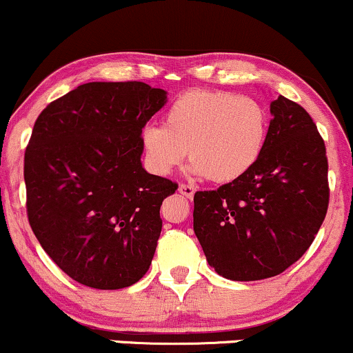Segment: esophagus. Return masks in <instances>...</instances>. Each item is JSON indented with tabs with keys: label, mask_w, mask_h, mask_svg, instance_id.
<instances>
[{
	"label": "esophagus",
	"mask_w": 353,
	"mask_h": 353,
	"mask_svg": "<svg viewBox=\"0 0 353 353\" xmlns=\"http://www.w3.org/2000/svg\"><path fill=\"white\" fill-rule=\"evenodd\" d=\"M178 192L181 193V195L183 196H187V198H193V195H195V187H192V185H185V183H181L180 185V188H178Z\"/></svg>",
	"instance_id": "34e87169"
}]
</instances>
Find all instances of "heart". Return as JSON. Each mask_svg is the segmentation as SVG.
Segmentation results:
<instances>
[{
  "mask_svg": "<svg viewBox=\"0 0 353 353\" xmlns=\"http://www.w3.org/2000/svg\"><path fill=\"white\" fill-rule=\"evenodd\" d=\"M268 133V113L252 97L193 90L180 94L163 114V125L145 128L146 161L168 175L187 157L190 172L228 183L259 161Z\"/></svg>",
  "mask_w": 353,
  "mask_h": 353,
  "instance_id": "1",
  "label": "heart"
}]
</instances>
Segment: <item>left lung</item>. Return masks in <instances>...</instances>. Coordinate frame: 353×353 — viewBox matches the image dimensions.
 Here are the masks:
<instances>
[{
	"mask_svg": "<svg viewBox=\"0 0 353 353\" xmlns=\"http://www.w3.org/2000/svg\"><path fill=\"white\" fill-rule=\"evenodd\" d=\"M259 161L243 176L196 192L193 230L210 267L236 282L270 279L315 240L328 208V161L316 125L280 94Z\"/></svg>",
	"mask_w": 353,
	"mask_h": 353,
	"instance_id": "left-lung-1",
	"label": "left lung"
}]
</instances>
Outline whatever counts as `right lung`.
<instances>
[{"mask_svg":"<svg viewBox=\"0 0 353 353\" xmlns=\"http://www.w3.org/2000/svg\"><path fill=\"white\" fill-rule=\"evenodd\" d=\"M166 91L93 81L51 101L25 152L26 212L43 250L100 290L137 283L160 239V207L178 185L141 166L146 121Z\"/></svg>","mask_w":353,"mask_h":353,"instance_id":"right-lung-1","label":"right lung"}]
</instances>
